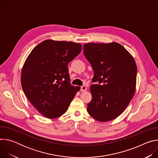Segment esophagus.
Returning a JSON list of instances; mask_svg holds the SVG:
<instances>
[{
	"label": "esophagus",
	"mask_w": 158,
	"mask_h": 158,
	"mask_svg": "<svg viewBox=\"0 0 158 158\" xmlns=\"http://www.w3.org/2000/svg\"><path fill=\"white\" fill-rule=\"evenodd\" d=\"M87 90V87L85 85H82L81 87V92H84Z\"/></svg>",
	"instance_id": "1"
}]
</instances>
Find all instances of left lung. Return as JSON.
Instances as JSON below:
<instances>
[{"label":"left lung","mask_w":158,"mask_h":158,"mask_svg":"<svg viewBox=\"0 0 158 158\" xmlns=\"http://www.w3.org/2000/svg\"><path fill=\"white\" fill-rule=\"evenodd\" d=\"M84 55L94 71L90 87L92 100L87 104L89 115L100 122L119 116L134 96L137 66L132 56L121 44L87 43Z\"/></svg>","instance_id":"obj_1"}]
</instances>
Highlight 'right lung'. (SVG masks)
Instances as JSON below:
<instances>
[{
    "instance_id": "right-lung-1",
    "label": "right lung",
    "mask_w": 158,
    "mask_h": 158,
    "mask_svg": "<svg viewBox=\"0 0 158 158\" xmlns=\"http://www.w3.org/2000/svg\"><path fill=\"white\" fill-rule=\"evenodd\" d=\"M81 44L46 40L27 57L21 73V85L26 97L45 117L64 114L81 89L70 82L68 64L79 54Z\"/></svg>"
}]
</instances>
